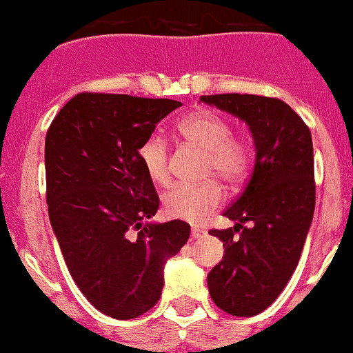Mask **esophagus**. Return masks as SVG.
I'll use <instances>...</instances> for the list:
<instances>
[{
  "mask_svg": "<svg viewBox=\"0 0 353 353\" xmlns=\"http://www.w3.org/2000/svg\"><path fill=\"white\" fill-rule=\"evenodd\" d=\"M205 229H199V227H193L191 229V237H194V239H198V237H203L205 236Z\"/></svg>",
  "mask_w": 353,
  "mask_h": 353,
  "instance_id": "esophagus-1",
  "label": "esophagus"
}]
</instances>
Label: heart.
<instances>
[{
  "label": "heart",
  "instance_id": "b5f03b06",
  "mask_svg": "<svg viewBox=\"0 0 353 353\" xmlns=\"http://www.w3.org/2000/svg\"><path fill=\"white\" fill-rule=\"evenodd\" d=\"M177 133L186 143L205 152L203 177H216L227 188L244 183L251 167V150L241 138L230 134V124L219 114L198 110L183 117ZM138 160L148 179L157 186H165L170 179V152L160 133H152L138 147ZM222 186L215 179L201 184H177L162 196L163 213L169 219L201 223L220 206Z\"/></svg>",
  "mask_w": 353,
  "mask_h": 353
}]
</instances>
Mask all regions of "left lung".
<instances>
[{"label":"left lung","instance_id":"1","mask_svg":"<svg viewBox=\"0 0 353 353\" xmlns=\"http://www.w3.org/2000/svg\"><path fill=\"white\" fill-rule=\"evenodd\" d=\"M199 101L245 121L254 140V169L223 212L237 223L210 230L225 254L208 273L213 302L229 314L249 318L273 304L301 259L316 205L311 131L280 99L219 94Z\"/></svg>","mask_w":353,"mask_h":353}]
</instances>
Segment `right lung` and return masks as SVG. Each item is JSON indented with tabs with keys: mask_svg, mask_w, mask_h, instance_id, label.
<instances>
[{
	"mask_svg": "<svg viewBox=\"0 0 353 353\" xmlns=\"http://www.w3.org/2000/svg\"><path fill=\"white\" fill-rule=\"evenodd\" d=\"M181 102L83 92L46 134L52 230L68 270L95 309L116 319L150 311L163 266L190 239V223H148L159 210L138 147Z\"/></svg>",
	"mask_w": 353,
	"mask_h": 353,
	"instance_id": "right-lung-1",
	"label": "right lung"
}]
</instances>
